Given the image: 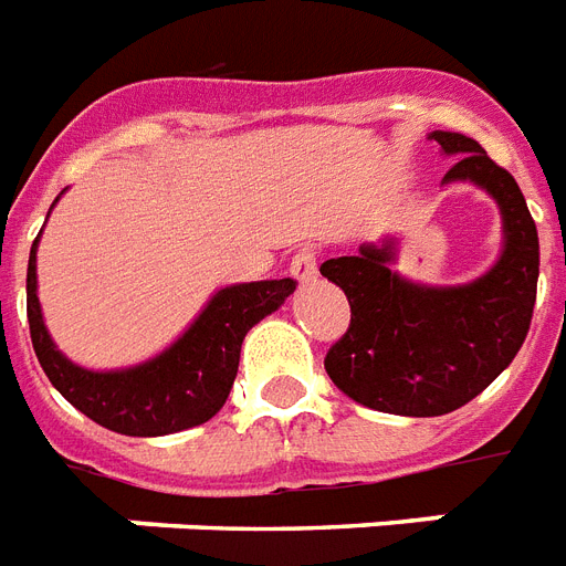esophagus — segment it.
I'll list each match as a JSON object with an SVG mask.
<instances>
[{
    "instance_id": "1",
    "label": "esophagus",
    "mask_w": 566,
    "mask_h": 566,
    "mask_svg": "<svg viewBox=\"0 0 566 566\" xmlns=\"http://www.w3.org/2000/svg\"><path fill=\"white\" fill-rule=\"evenodd\" d=\"M317 258H321V251H317L315 245H303V249H296L294 261H291V272H294V279H300V282L315 279Z\"/></svg>"
}]
</instances>
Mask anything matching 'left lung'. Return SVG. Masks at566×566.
<instances>
[{
    "mask_svg": "<svg viewBox=\"0 0 566 566\" xmlns=\"http://www.w3.org/2000/svg\"><path fill=\"white\" fill-rule=\"evenodd\" d=\"M443 153L462 155L443 182L471 179L501 207V261L462 287H420L389 270V245L329 258L321 275L350 303V324L326 350L324 368L342 392L384 413L441 417L480 396L525 342L537 300L539 240L510 170L471 137L434 132Z\"/></svg>",
    "mask_w": 566,
    "mask_h": 566,
    "instance_id": "1",
    "label": "left lung"
}]
</instances>
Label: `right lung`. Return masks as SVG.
Masks as SVG:
<instances>
[{
	"label": "right lung",
	"mask_w": 566,
	"mask_h": 566,
	"mask_svg": "<svg viewBox=\"0 0 566 566\" xmlns=\"http://www.w3.org/2000/svg\"><path fill=\"white\" fill-rule=\"evenodd\" d=\"M35 245L29 251L27 317L35 357L50 384L104 429L155 438L191 429L221 411L240 368L242 338L294 294V279L233 284L212 296L203 315L161 357L125 371H86L50 342L35 296Z\"/></svg>",
	"instance_id": "add662e5"
}]
</instances>
